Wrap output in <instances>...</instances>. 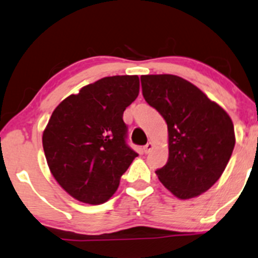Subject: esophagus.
Here are the masks:
<instances>
[{
  "mask_svg": "<svg viewBox=\"0 0 258 258\" xmlns=\"http://www.w3.org/2000/svg\"><path fill=\"white\" fill-rule=\"evenodd\" d=\"M152 149H153V143L152 142H148L146 144V146L143 147V151H144V153H146V154H147V153L151 152Z\"/></svg>",
  "mask_w": 258,
  "mask_h": 258,
  "instance_id": "esophagus-1",
  "label": "esophagus"
}]
</instances>
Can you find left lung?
<instances>
[{"label":"left lung","mask_w":258,"mask_h":258,"mask_svg":"<svg viewBox=\"0 0 258 258\" xmlns=\"http://www.w3.org/2000/svg\"><path fill=\"white\" fill-rule=\"evenodd\" d=\"M143 98L168 124L169 159L155 174L174 196L188 200L209 189L235 146L234 124L223 107L174 75L141 77Z\"/></svg>","instance_id":"obj_1"}]
</instances>
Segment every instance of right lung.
<instances>
[{
	"instance_id": "obj_1",
	"label": "right lung",
	"mask_w": 258,
	"mask_h": 258,
	"mask_svg": "<svg viewBox=\"0 0 258 258\" xmlns=\"http://www.w3.org/2000/svg\"><path fill=\"white\" fill-rule=\"evenodd\" d=\"M138 93V76L104 77L53 110L42 147L51 174L73 198L100 205L116 192L138 155L127 146L122 118Z\"/></svg>"
}]
</instances>
